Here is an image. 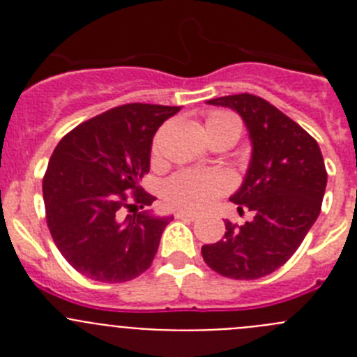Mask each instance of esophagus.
Returning a JSON list of instances; mask_svg holds the SVG:
<instances>
[{"mask_svg":"<svg viewBox=\"0 0 357 357\" xmlns=\"http://www.w3.org/2000/svg\"><path fill=\"white\" fill-rule=\"evenodd\" d=\"M176 220H188V222H195L197 220V214L193 213H185V211H178V213L175 214Z\"/></svg>","mask_w":357,"mask_h":357,"instance_id":"obj_1","label":"esophagus"}]
</instances>
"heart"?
Returning a JSON list of instances; mask_svg holds the SVG:
<instances>
[{"label":"heart","instance_id":"heart-1","mask_svg":"<svg viewBox=\"0 0 357 357\" xmlns=\"http://www.w3.org/2000/svg\"><path fill=\"white\" fill-rule=\"evenodd\" d=\"M207 132L214 134L218 130H232L241 134V123L238 116L227 110H211L207 114ZM151 157H160V141L155 139L151 144ZM232 185L230 176L220 169H182L164 182L162 198L173 209L198 211L213 206L214 200L225 195Z\"/></svg>","mask_w":357,"mask_h":357}]
</instances>
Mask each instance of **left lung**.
<instances>
[{"label":"left lung","instance_id":"8db88e82","mask_svg":"<svg viewBox=\"0 0 357 357\" xmlns=\"http://www.w3.org/2000/svg\"><path fill=\"white\" fill-rule=\"evenodd\" d=\"M207 103L230 107L247 123L252 162L230 200L254 218L243 225L227 220L225 236L204 245L202 257L229 279H261L295 254L317 222L327 185L324 157L313 135L264 98L243 93Z\"/></svg>","mask_w":357,"mask_h":357}]
</instances>
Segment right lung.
Returning a JSON list of instances; mask_svg holds the SVG:
<instances>
[{"mask_svg":"<svg viewBox=\"0 0 357 357\" xmlns=\"http://www.w3.org/2000/svg\"><path fill=\"white\" fill-rule=\"evenodd\" d=\"M178 110L114 107L80 123L55 146L43 178L46 223L78 273L116 284L151 266L172 218L137 213L155 200L139 181L150 172L151 137Z\"/></svg>","mask_w":357,"mask_h":357,"instance_id":"right-lung-1","label":"right lung"}]
</instances>
